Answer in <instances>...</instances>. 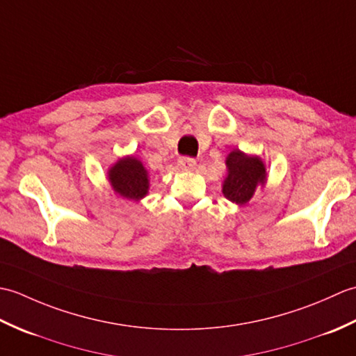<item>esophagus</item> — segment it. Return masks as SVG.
Masks as SVG:
<instances>
[{
  "instance_id": "esophagus-1",
  "label": "esophagus",
  "mask_w": 356,
  "mask_h": 356,
  "mask_svg": "<svg viewBox=\"0 0 356 356\" xmlns=\"http://www.w3.org/2000/svg\"><path fill=\"white\" fill-rule=\"evenodd\" d=\"M177 166L184 171H191L195 168V161L191 157H180L177 161Z\"/></svg>"
}]
</instances>
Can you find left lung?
Masks as SVG:
<instances>
[{
    "instance_id": "1",
    "label": "left lung",
    "mask_w": 356,
    "mask_h": 356,
    "mask_svg": "<svg viewBox=\"0 0 356 356\" xmlns=\"http://www.w3.org/2000/svg\"><path fill=\"white\" fill-rule=\"evenodd\" d=\"M225 163L228 174L222 184V193L229 202L243 207L254 197L257 190L266 185V165L260 156L246 154L240 149H232Z\"/></svg>"
}]
</instances>
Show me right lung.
<instances>
[{"label":"right lung","instance_id":"1","mask_svg":"<svg viewBox=\"0 0 356 356\" xmlns=\"http://www.w3.org/2000/svg\"><path fill=\"white\" fill-rule=\"evenodd\" d=\"M107 179L116 195L138 202L149 190L148 170L136 156L119 157L107 171Z\"/></svg>","mask_w":356,"mask_h":356}]
</instances>
